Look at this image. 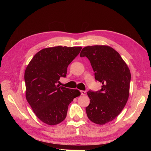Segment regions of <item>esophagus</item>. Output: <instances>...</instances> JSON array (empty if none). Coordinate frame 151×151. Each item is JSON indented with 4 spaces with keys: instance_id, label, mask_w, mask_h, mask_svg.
I'll return each instance as SVG.
<instances>
[{
    "instance_id": "obj_1",
    "label": "esophagus",
    "mask_w": 151,
    "mask_h": 151,
    "mask_svg": "<svg viewBox=\"0 0 151 151\" xmlns=\"http://www.w3.org/2000/svg\"><path fill=\"white\" fill-rule=\"evenodd\" d=\"M86 91H81V95H85L86 94Z\"/></svg>"
}]
</instances>
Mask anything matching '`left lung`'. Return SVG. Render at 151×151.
<instances>
[{"instance_id":"left-lung-1","label":"left lung","mask_w":151,"mask_h":151,"mask_svg":"<svg viewBox=\"0 0 151 151\" xmlns=\"http://www.w3.org/2000/svg\"><path fill=\"white\" fill-rule=\"evenodd\" d=\"M86 57L94 72L95 80L102 84L101 89L89 90L87 94L90 103L86 108L89 119L103 125L119 115L129 96L131 74L120 55L104 45L84 47L80 53Z\"/></svg>"}]
</instances>
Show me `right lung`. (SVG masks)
Returning a JSON list of instances; mask_svg holds the SVG:
<instances>
[{"instance_id": "right-lung-1", "label": "right lung", "mask_w": 151, "mask_h": 151, "mask_svg": "<svg viewBox=\"0 0 151 151\" xmlns=\"http://www.w3.org/2000/svg\"><path fill=\"white\" fill-rule=\"evenodd\" d=\"M80 47H55L40 50L24 73L26 98L39 119L49 125L65 120L68 106L81 94L79 90L57 85L65 77L67 67L78 55Z\"/></svg>"}]
</instances>
